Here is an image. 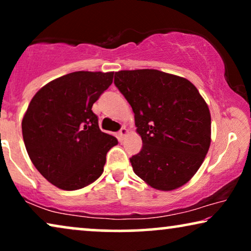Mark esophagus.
Segmentation results:
<instances>
[{
    "label": "esophagus",
    "mask_w": 251,
    "mask_h": 251,
    "mask_svg": "<svg viewBox=\"0 0 251 251\" xmlns=\"http://www.w3.org/2000/svg\"><path fill=\"white\" fill-rule=\"evenodd\" d=\"M126 133H128V129H126L125 126H123V128H121V130L119 131L120 140H123V138H125V136L126 135Z\"/></svg>",
    "instance_id": "34e87169"
}]
</instances>
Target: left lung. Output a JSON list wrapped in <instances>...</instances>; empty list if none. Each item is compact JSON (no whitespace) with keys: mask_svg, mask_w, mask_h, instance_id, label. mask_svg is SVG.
I'll return each mask as SVG.
<instances>
[{"mask_svg":"<svg viewBox=\"0 0 251 251\" xmlns=\"http://www.w3.org/2000/svg\"><path fill=\"white\" fill-rule=\"evenodd\" d=\"M114 84L135 113L140 152L130 157L137 176L155 190L186 184L211 142L209 107L193 83L157 70L116 72Z\"/></svg>","mask_w":251,"mask_h":251,"instance_id":"1","label":"left lung"}]
</instances>
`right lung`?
<instances>
[{"label": "right lung", "instance_id": "add662e5", "mask_svg": "<svg viewBox=\"0 0 251 251\" xmlns=\"http://www.w3.org/2000/svg\"><path fill=\"white\" fill-rule=\"evenodd\" d=\"M113 76L114 72H73L44 85L29 102L22 122L24 143L39 173L58 188L94 183L118 144L99 129L91 109Z\"/></svg>", "mask_w": 251, "mask_h": 251}]
</instances>
